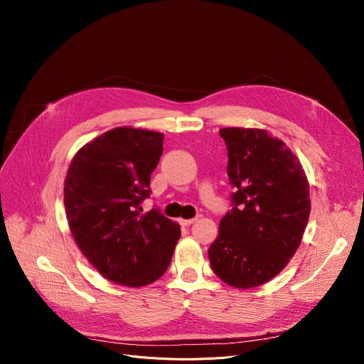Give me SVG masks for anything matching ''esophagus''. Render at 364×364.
Here are the masks:
<instances>
[{
  "label": "esophagus",
  "instance_id": "obj_1",
  "mask_svg": "<svg viewBox=\"0 0 364 364\" xmlns=\"http://www.w3.org/2000/svg\"><path fill=\"white\" fill-rule=\"evenodd\" d=\"M200 219V216H196V218H193V219H180V225L181 226H190V225H193L194 222H197Z\"/></svg>",
  "mask_w": 364,
  "mask_h": 364
}]
</instances>
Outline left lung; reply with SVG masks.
Here are the masks:
<instances>
[{
	"instance_id": "obj_1",
	"label": "left lung",
	"mask_w": 364,
	"mask_h": 364,
	"mask_svg": "<svg viewBox=\"0 0 364 364\" xmlns=\"http://www.w3.org/2000/svg\"><path fill=\"white\" fill-rule=\"evenodd\" d=\"M233 209L209 247L213 272L247 289L277 277L301 245L308 223L309 184L284 141L257 128H223Z\"/></svg>"
}]
</instances>
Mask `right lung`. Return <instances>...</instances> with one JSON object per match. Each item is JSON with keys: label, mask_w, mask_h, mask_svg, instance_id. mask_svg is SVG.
I'll use <instances>...</instances> for the list:
<instances>
[{"label": "right lung", "mask_w": 364, "mask_h": 364, "mask_svg": "<svg viewBox=\"0 0 364 364\" xmlns=\"http://www.w3.org/2000/svg\"><path fill=\"white\" fill-rule=\"evenodd\" d=\"M164 134L114 128L83 145L65 180L73 239L93 268L124 287H144L167 271L180 225L157 209L142 213Z\"/></svg>", "instance_id": "add662e5"}]
</instances>
